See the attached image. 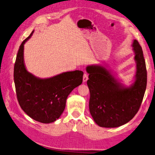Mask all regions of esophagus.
I'll use <instances>...</instances> for the list:
<instances>
[{
  "label": "esophagus",
  "mask_w": 155,
  "mask_h": 155,
  "mask_svg": "<svg viewBox=\"0 0 155 155\" xmlns=\"http://www.w3.org/2000/svg\"><path fill=\"white\" fill-rule=\"evenodd\" d=\"M88 80V74L85 73L84 75H83V82H86Z\"/></svg>",
  "instance_id": "esophagus-1"
}]
</instances>
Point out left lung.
Listing matches in <instances>:
<instances>
[{
  "mask_svg": "<svg viewBox=\"0 0 155 155\" xmlns=\"http://www.w3.org/2000/svg\"><path fill=\"white\" fill-rule=\"evenodd\" d=\"M132 47L136 71L129 86L105 64L86 67L90 113L99 126L117 128L124 125L132 120L140 107L147 86L146 65L142 48L136 40H134Z\"/></svg>",
  "mask_w": 155,
  "mask_h": 155,
  "instance_id": "1",
  "label": "left lung"
}]
</instances>
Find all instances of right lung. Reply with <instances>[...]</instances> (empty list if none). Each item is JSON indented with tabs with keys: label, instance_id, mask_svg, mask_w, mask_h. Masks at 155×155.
<instances>
[{
	"label": "right lung",
	"instance_id": "obj_1",
	"mask_svg": "<svg viewBox=\"0 0 155 155\" xmlns=\"http://www.w3.org/2000/svg\"><path fill=\"white\" fill-rule=\"evenodd\" d=\"M33 33L34 31L23 41L17 54L14 71L15 91L19 104L27 115L39 122L49 124L61 115L67 97L82 84L83 72L67 71L45 78L29 72L24 61V45Z\"/></svg>",
	"mask_w": 155,
	"mask_h": 155
}]
</instances>
